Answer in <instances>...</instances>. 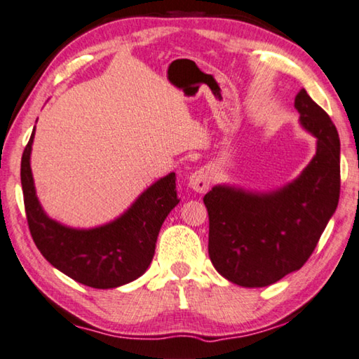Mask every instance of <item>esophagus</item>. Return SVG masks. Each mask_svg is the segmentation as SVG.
I'll return each mask as SVG.
<instances>
[{"instance_id":"1","label":"esophagus","mask_w":359,"mask_h":359,"mask_svg":"<svg viewBox=\"0 0 359 359\" xmlns=\"http://www.w3.org/2000/svg\"><path fill=\"white\" fill-rule=\"evenodd\" d=\"M210 182H212V170H210L208 166H204L201 169L195 170V172L190 175L189 187L193 191L204 193L210 187Z\"/></svg>"}]
</instances>
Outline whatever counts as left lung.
I'll return each instance as SVG.
<instances>
[{
	"mask_svg": "<svg viewBox=\"0 0 359 359\" xmlns=\"http://www.w3.org/2000/svg\"><path fill=\"white\" fill-rule=\"evenodd\" d=\"M295 110L316 153L299 177L271 191L215 185L204 196L209 257L222 276L243 287H265L302 269L339 204L340 140L331 118L305 89Z\"/></svg>",
	"mask_w": 359,
	"mask_h": 359,
	"instance_id": "obj_1",
	"label": "left lung"
}]
</instances>
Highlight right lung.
I'll return each mask as SVG.
<instances>
[{
  "label": "right lung",
  "mask_w": 359,
  "mask_h": 359,
  "mask_svg": "<svg viewBox=\"0 0 359 359\" xmlns=\"http://www.w3.org/2000/svg\"><path fill=\"white\" fill-rule=\"evenodd\" d=\"M35 129L22 155L20 180L32 238L50 265L72 280L111 289L137 280L155 255L158 233L179 204L175 172L144 190L115 220L94 229H73L50 219L38 201L30 168Z\"/></svg>",
  "instance_id": "obj_1"
}]
</instances>
